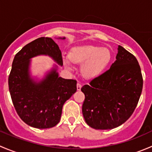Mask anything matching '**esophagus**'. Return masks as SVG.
<instances>
[{"label":"esophagus","mask_w":152,"mask_h":152,"mask_svg":"<svg viewBox=\"0 0 152 152\" xmlns=\"http://www.w3.org/2000/svg\"><path fill=\"white\" fill-rule=\"evenodd\" d=\"M82 88V84L80 82H78L77 83V90H80Z\"/></svg>","instance_id":"1"}]
</instances>
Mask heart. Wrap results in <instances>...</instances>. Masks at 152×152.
<instances>
[{"instance_id": "heart-1", "label": "heart", "mask_w": 152, "mask_h": 152, "mask_svg": "<svg viewBox=\"0 0 152 152\" xmlns=\"http://www.w3.org/2000/svg\"><path fill=\"white\" fill-rule=\"evenodd\" d=\"M69 58L64 59V65L72 68V62L82 65V75L87 79L99 76L110 64L112 59L109 49L93 45L73 47L70 50Z\"/></svg>"}]
</instances>
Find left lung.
I'll use <instances>...</instances> for the list:
<instances>
[{
  "mask_svg": "<svg viewBox=\"0 0 152 152\" xmlns=\"http://www.w3.org/2000/svg\"><path fill=\"white\" fill-rule=\"evenodd\" d=\"M118 50L110 68L81 89L85 96L83 116L96 129H110L125 123L142 93L143 80L137 59L121 45Z\"/></svg>",
  "mask_w": 152,
  "mask_h": 152,
  "instance_id": "left-lung-1",
  "label": "left lung"
}]
</instances>
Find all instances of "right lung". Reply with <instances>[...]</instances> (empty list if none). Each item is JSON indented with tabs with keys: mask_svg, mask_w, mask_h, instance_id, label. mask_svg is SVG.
<instances>
[{
	"mask_svg": "<svg viewBox=\"0 0 152 152\" xmlns=\"http://www.w3.org/2000/svg\"><path fill=\"white\" fill-rule=\"evenodd\" d=\"M40 54L49 55L63 65L62 52L51 38L36 39L15 55L9 76V90L14 107L23 121L34 128L47 129L59 122L62 107L76 93L77 82L59 77L56 70L39 83L33 82L28 74L29 59Z\"/></svg>",
	"mask_w": 152,
	"mask_h": 152,
	"instance_id": "obj_1",
	"label": "right lung"
}]
</instances>
